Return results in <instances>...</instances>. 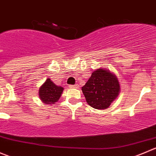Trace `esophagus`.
I'll return each instance as SVG.
<instances>
[{"instance_id": "obj_1", "label": "esophagus", "mask_w": 156, "mask_h": 156, "mask_svg": "<svg viewBox=\"0 0 156 156\" xmlns=\"http://www.w3.org/2000/svg\"><path fill=\"white\" fill-rule=\"evenodd\" d=\"M69 87L70 88H78V85L76 84V85H70L69 86Z\"/></svg>"}]
</instances>
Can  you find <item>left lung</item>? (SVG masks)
Listing matches in <instances>:
<instances>
[{"instance_id":"left-lung-1","label":"left lung","mask_w":156,"mask_h":156,"mask_svg":"<svg viewBox=\"0 0 156 156\" xmlns=\"http://www.w3.org/2000/svg\"><path fill=\"white\" fill-rule=\"evenodd\" d=\"M86 101L95 109H106L118 96L121 91L115 74L100 68L92 72L87 83L82 87Z\"/></svg>"}]
</instances>
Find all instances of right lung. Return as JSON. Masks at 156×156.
I'll use <instances>...</instances> for the list:
<instances>
[{
  "mask_svg": "<svg viewBox=\"0 0 156 156\" xmlns=\"http://www.w3.org/2000/svg\"><path fill=\"white\" fill-rule=\"evenodd\" d=\"M64 88L55 85L51 79L48 78L38 89L40 99L44 104H55L59 100Z\"/></svg>",
  "mask_w": 156,
  "mask_h": 156,
  "instance_id": "right-lung-1",
  "label": "right lung"
}]
</instances>
